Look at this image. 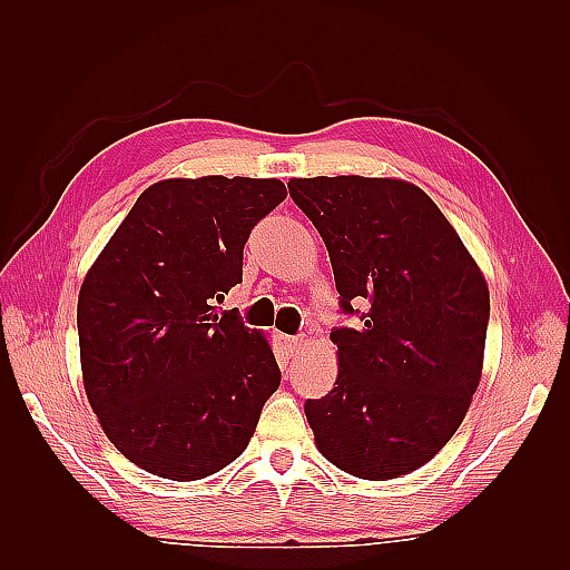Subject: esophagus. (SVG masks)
Returning <instances> with one entry per match:
<instances>
[{
    "mask_svg": "<svg viewBox=\"0 0 570 570\" xmlns=\"http://www.w3.org/2000/svg\"><path fill=\"white\" fill-rule=\"evenodd\" d=\"M283 342H285L287 354H292V356H297L304 350V344H306L304 337H285Z\"/></svg>",
    "mask_w": 570,
    "mask_h": 570,
    "instance_id": "34e87169",
    "label": "esophagus"
}]
</instances>
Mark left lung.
<instances>
[{
    "label": "left lung",
    "mask_w": 570,
    "mask_h": 570,
    "mask_svg": "<svg viewBox=\"0 0 570 570\" xmlns=\"http://www.w3.org/2000/svg\"><path fill=\"white\" fill-rule=\"evenodd\" d=\"M287 187L331 254L344 312L368 302L358 331L331 333L335 387L304 406L316 446L354 478H402L452 440L473 402L488 281L419 185L318 176Z\"/></svg>",
    "instance_id": "obj_1"
}]
</instances>
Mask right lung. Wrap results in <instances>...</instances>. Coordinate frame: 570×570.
<instances>
[{"mask_svg":"<svg viewBox=\"0 0 570 570\" xmlns=\"http://www.w3.org/2000/svg\"><path fill=\"white\" fill-rule=\"evenodd\" d=\"M285 197L278 178L159 180L85 275V394L142 471L202 480L247 450L281 368L266 335L214 304L243 283L247 237Z\"/></svg>","mask_w":570,"mask_h":570,"instance_id":"add662e5","label":"right lung"}]
</instances>
